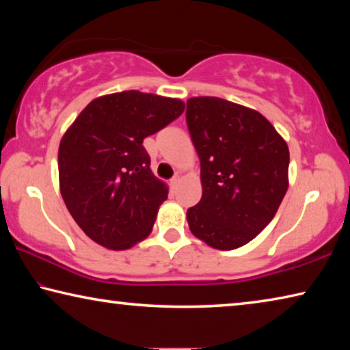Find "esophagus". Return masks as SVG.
Listing matches in <instances>:
<instances>
[{"instance_id": "obj_1", "label": "esophagus", "mask_w": 350, "mask_h": 350, "mask_svg": "<svg viewBox=\"0 0 350 350\" xmlns=\"http://www.w3.org/2000/svg\"><path fill=\"white\" fill-rule=\"evenodd\" d=\"M179 182H180V177H179V176H174V177H173V179H171V180H170V185H171V188H173V189H174V188H176L177 185H179Z\"/></svg>"}]
</instances>
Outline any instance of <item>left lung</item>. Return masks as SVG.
Returning a JSON list of instances; mask_svg holds the SVG:
<instances>
[{
    "instance_id": "8db88e82",
    "label": "left lung",
    "mask_w": 350,
    "mask_h": 350,
    "mask_svg": "<svg viewBox=\"0 0 350 350\" xmlns=\"http://www.w3.org/2000/svg\"><path fill=\"white\" fill-rule=\"evenodd\" d=\"M202 199L191 233L217 250L245 245L275 217L288 188V146L260 112L219 97L187 100Z\"/></svg>"
}]
</instances>
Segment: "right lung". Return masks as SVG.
<instances>
[{
  "instance_id": "right-lung-1",
  "label": "right lung",
  "mask_w": 350,
  "mask_h": 350,
  "mask_svg": "<svg viewBox=\"0 0 350 350\" xmlns=\"http://www.w3.org/2000/svg\"><path fill=\"white\" fill-rule=\"evenodd\" d=\"M185 103L140 91L94 98L63 134L60 193L77 225L98 245L128 250L148 238L168 185L152 174L144 139Z\"/></svg>"
}]
</instances>
